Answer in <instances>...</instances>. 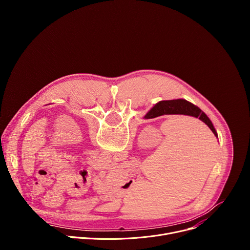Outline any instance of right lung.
I'll list each match as a JSON object with an SVG mask.
<instances>
[{"instance_id": "right-lung-1", "label": "right lung", "mask_w": 250, "mask_h": 250, "mask_svg": "<svg viewBox=\"0 0 250 250\" xmlns=\"http://www.w3.org/2000/svg\"><path fill=\"white\" fill-rule=\"evenodd\" d=\"M163 115H186L198 118L202 122H204L213 132L216 136L218 133L213 127L211 122L207 117V115L202 112L198 106L189 103L186 100H171V101H161L157 103L153 108L146 115V119H153Z\"/></svg>"}]
</instances>
